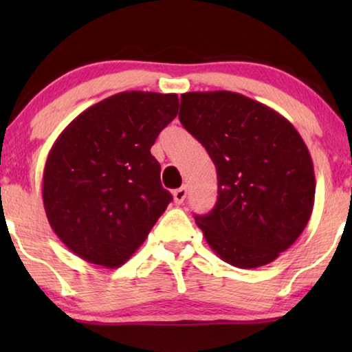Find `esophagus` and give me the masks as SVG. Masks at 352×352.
<instances>
[{"label": "esophagus", "mask_w": 352, "mask_h": 352, "mask_svg": "<svg viewBox=\"0 0 352 352\" xmlns=\"http://www.w3.org/2000/svg\"><path fill=\"white\" fill-rule=\"evenodd\" d=\"M186 195H187L186 187H179V189H176L175 192H173V197H175V204L176 205H181L182 201H184Z\"/></svg>", "instance_id": "esophagus-1"}]
</instances>
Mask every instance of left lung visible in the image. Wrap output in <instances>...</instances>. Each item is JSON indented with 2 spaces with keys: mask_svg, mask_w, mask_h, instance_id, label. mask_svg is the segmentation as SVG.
Instances as JSON below:
<instances>
[{
  "mask_svg": "<svg viewBox=\"0 0 352 352\" xmlns=\"http://www.w3.org/2000/svg\"><path fill=\"white\" fill-rule=\"evenodd\" d=\"M179 120L218 171V201L195 223L230 266L272 263L295 243L314 206L311 153L285 117L232 91L181 96Z\"/></svg>",
  "mask_w": 352,
  "mask_h": 352,
  "instance_id": "obj_1",
  "label": "left lung"
}]
</instances>
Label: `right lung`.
Returning <instances> with one entry per match:
<instances>
[{"mask_svg":"<svg viewBox=\"0 0 352 352\" xmlns=\"http://www.w3.org/2000/svg\"><path fill=\"white\" fill-rule=\"evenodd\" d=\"M177 109V94L124 91L91 105L56 139L43 204L76 256L120 267L147 239L173 200L151 147Z\"/></svg>","mask_w":352,"mask_h":352,"instance_id":"add662e5","label":"right lung"}]
</instances>
